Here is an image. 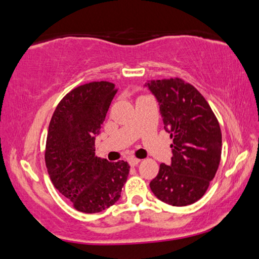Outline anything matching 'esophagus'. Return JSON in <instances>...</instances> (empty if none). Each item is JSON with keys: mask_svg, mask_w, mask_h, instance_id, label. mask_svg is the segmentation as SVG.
Masks as SVG:
<instances>
[{"mask_svg": "<svg viewBox=\"0 0 259 259\" xmlns=\"http://www.w3.org/2000/svg\"><path fill=\"white\" fill-rule=\"evenodd\" d=\"M128 162H129L130 166H136V165L138 164V163L141 162V159L135 158V157H131V158H129V159H128Z\"/></svg>", "mask_w": 259, "mask_h": 259, "instance_id": "esophagus-1", "label": "esophagus"}]
</instances>
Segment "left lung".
Here are the masks:
<instances>
[{
	"label": "left lung",
	"mask_w": 259,
	"mask_h": 259,
	"mask_svg": "<svg viewBox=\"0 0 259 259\" xmlns=\"http://www.w3.org/2000/svg\"><path fill=\"white\" fill-rule=\"evenodd\" d=\"M156 97L164 129L174 138L169 165L162 163L150 189L159 201L185 206L202 198L221 162L222 133L197 89L180 78L145 83Z\"/></svg>",
	"instance_id": "1"
}]
</instances>
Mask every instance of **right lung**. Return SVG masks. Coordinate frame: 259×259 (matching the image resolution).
I'll return each instance as SVG.
<instances>
[{
    "mask_svg": "<svg viewBox=\"0 0 259 259\" xmlns=\"http://www.w3.org/2000/svg\"><path fill=\"white\" fill-rule=\"evenodd\" d=\"M117 93L110 82H92L65 95L54 111L46 165L55 187L76 210L101 212L121 197L130 166L95 156V138Z\"/></svg>",
    "mask_w": 259,
    "mask_h": 259,
    "instance_id": "obj_1",
    "label": "right lung"
}]
</instances>
